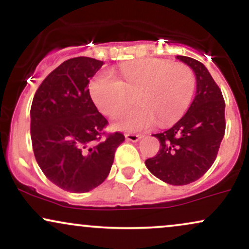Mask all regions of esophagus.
Here are the masks:
<instances>
[{
  "label": "esophagus",
  "mask_w": 249,
  "mask_h": 249,
  "mask_svg": "<svg viewBox=\"0 0 249 249\" xmlns=\"http://www.w3.org/2000/svg\"><path fill=\"white\" fill-rule=\"evenodd\" d=\"M125 138H126V141H130V142H139L141 139L142 138V134H134V133H126L125 134Z\"/></svg>",
  "instance_id": "34e87169"
}]
</instances>
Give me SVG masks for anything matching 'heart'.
<instances>
[{
    "instance_id": "heart-1",
    "label": "heart",
    "mask_w": 249,
    "mask_h": 249,
    "mask_svg": "<svg viewBox=\"0 0 249 249\" xmlns=\"http://www.w3.org/2000/svg\"><path fill=\"white\" fill-rule=\"evenodd\" d=\"M123 82L113 73L102 72L91 82L90 95L107 116L117 117L131 107L137 95L138 107L117 119L115 125L127 131H145L159 121L167 126L184 115L196 88L193 69L184 63L161 58L125 63L119 68Z\"/></svg>"
}]
</instances>
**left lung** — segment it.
I'll use <instances>...</instances> for the list:
<instances>
[{"label": "left lung", "mask_w": 249, "mask_h": 249, "mask_svg": "<svg viewBox=\"0 0 249 249\" xmlns=\"http://www.w3.org/2000/svg\"><path fill=\"white\" fill-rule=\"evenodd\" d=\"M196 77V93L187 112L162 133L153 134L160 150L145 160L153 176L171 185H187L201 178L212 166L225 134V101L221 90L204 64L177 56Z\"/></svg>", "instance_id": "1"}]
</instances>
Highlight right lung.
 <instances>
[{"instance_id":"add662e5","label":"right lung","mask_w":249,"mask_h":249,"mask_svg":"<svg viewBox=\"0 0 249 249\" xmlns=\"http://www.w3.org/2000/svg\"><path fill=\"white\" fill-rule=\"evenodd\" d=\"M104 64L90 57L63 62L44 78L31 104L34 154L42 172L62 190L89 192L110 172L122 132L107 133L88 84Z\"/></svg>"}]
</instances>
